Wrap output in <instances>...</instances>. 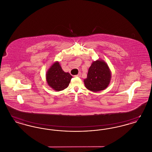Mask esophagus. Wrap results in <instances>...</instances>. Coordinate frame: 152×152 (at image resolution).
I'll return each mask as SVG.
<instances>
[{
  "label": "esophagus",
  "instance_id": "obj_1",
  "mask_svg": "<svg viewBox=\"0 0 152 152\" xmlns=\"http://www.w3.org/2000/svg\"><path fill=\"white\" fill-rule=\"evenodd\" d=\"M75 76H76V77H80L81 76V73H79V74H77V75H75Z\"/></svg>",
  "mask_w": 152,
  "mask_h": 152
}]
</instances>
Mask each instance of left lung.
Masks as SVG:
<instances>
[{"label": "left lung", "mask_w": 152, "mask_h": 152, "mask_svg": "<svg viewBox=\"0 0 152 152\" xmlns=\"http://www.w3.org/2000/svg\"><path fill=\"white\" fill-rule=\"evenodd\" d=\"M107 63L101 59L94 61L88 69L87 77L84 80L85 87L92 92H99L108 87L112 77Z\"/></svg>", "instance_id": "obj_1"}]
</instances>
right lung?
Returning <instances> with one entry per match:
<instances>
[{
    "mask_svg": "<svg viewBox=\"0 0 152 152\" xmlns=\"http://www.w3.org/2000/svg\"><path fill=\"white\" fill-rule=\"evenodd\" d=\"M46 81L48 85L53 90L58 92L68 87L72 76L65 72L58 61H55L46 73Z\"/></svg>",
    "mask_w": 152,
    "mask_h": 152,
    "instance_id": "add662e5",
    "label": "right lung"
}]
</instances>
